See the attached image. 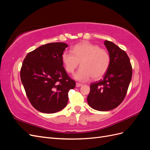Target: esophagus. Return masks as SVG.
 <instances>
[{
	"label": "esophagus",
	"instance_id": "obj_1",
	"mask_svg": "<svg viewBox=\"0 0 150 150\" xmlns=\"http://www.w3.org/2000/svg\"><path fill=\"white\" fill-rule=\"evenodd\" d=\"M76 87H77V88H79V87H81V86H83V84H81V83H76Z\"/></svg>",
	"mask_w": 150,
	"mask_h": 150
}]
</instances>
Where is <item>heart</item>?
<instances>
[{
  "label": "heart",
  "mask_w": 150,
  "mask_h": 150,
  "mask_svg": "<svg viewBox=\"0 0 150 150\" xmlns=\"http://www.w3.org/2000/svg\"><path fill=\"white\" fill-rule=\"evenodd\" d=\"M72 53L65 51L62 54V61L68 73H73L79 66L81 68L74 78L79 81H86L92 77L99 79L105 74L111 63L107 50L88 42L79 43L72 48Z\"/></svg>",
  "instance_id": "heart-1"
}]
</instances>
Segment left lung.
<instances>
[{"label": "left lung", "instance_id": "8db88e82", "mask_svg": "<svg viewBox=\"0 0 150 150\" xmlns=\"http://www.w3.org/2000/svg\"><path fill=\"white\" fill-rule=\"evenodd\" d=\"M111 57L110 67L103 79L91 84L87 98L90 107L100 111H110L124 100L132 78V67L128 56L115 44L105 40Z\"/></svg>", "mask_w": 150, "mask_h": 150}]
</instances>
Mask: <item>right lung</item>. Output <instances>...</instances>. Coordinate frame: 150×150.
Segmentation results:
<instances>
[{
  "mask_svg": "<svg viewBox=\"0 0 150 150\" xmlns=\"http://www.w3.org/2000/svg\"><path fill=\"white\" fill-rule=\"evenodd\" d=\"M67 44L53 42L29 52L22 63L21 79L33 106L40 112L54 113L68 102V92L76 82L67 75L62 54Z\"/></svg>",
  "mask_w": 150,
  "mask_h": 150,
  "instance_id": "right-lung-1",
  "label": "right lung"
}]
</instances>
